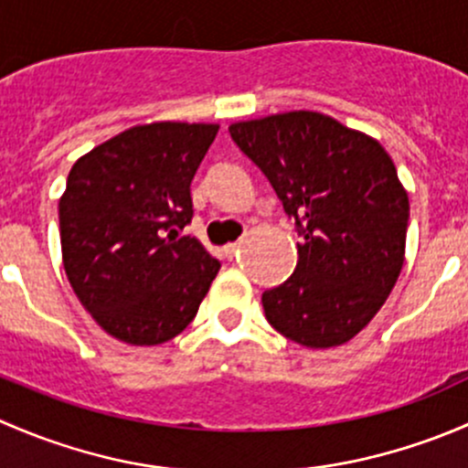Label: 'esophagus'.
Instances as JSON below:
<instances>
[{"label":"esophagus","mask_w":468,"mask_h":468,"mask_svg":"<svg viewBox=\"0 0 468 468\" xmlns=\"http://www.w3.org/2000/svg\"><path fill=\"white\" fill-rule=\"evenodd\" d=\"M238 251H239V244H238V242H233V244H226V247H224V256L229 258V261H230V258H235V256H238Z\"/></svg>","instance_id":"34e87169"}]
</instances>
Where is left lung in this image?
<instances>
[{
  "instance_id": "8db88e82",
  "label": "left lung",
  "mask_w": 468,
  "mask_h": 468,
  "mask_svg": "<svg viewBox=\"0 0 468 468\" xmlns=\"http://www.w3.org/2000/svg\"><path fill=\"white\" fill-rule=\"evenodd\" d=\"M299 226V262L262 294L267 322L292 342L330 348L356 337L394 290L410 201L378 140L313 111L229 126Z\"/></svg>"
}]
</instances>
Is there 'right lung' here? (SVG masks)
<instances>
[{
  "instance_id": "add662e5",
  "label": "right lung",
  "mask_w": 468,
  "mask_h": 468,
  "mask_svg": "<svg viewBox=\"0 0 468 468\" xmlns=\"http://www.w3.org/2000/svg\"><path fill=\"white\" fill-rule=\"evenodd\" d=\"M219 124L122 131L69 169L58 204L63 267L111 337L155 346L197 317L219 261L190 235V183Z\"/></svg>"
}]
</instances>
